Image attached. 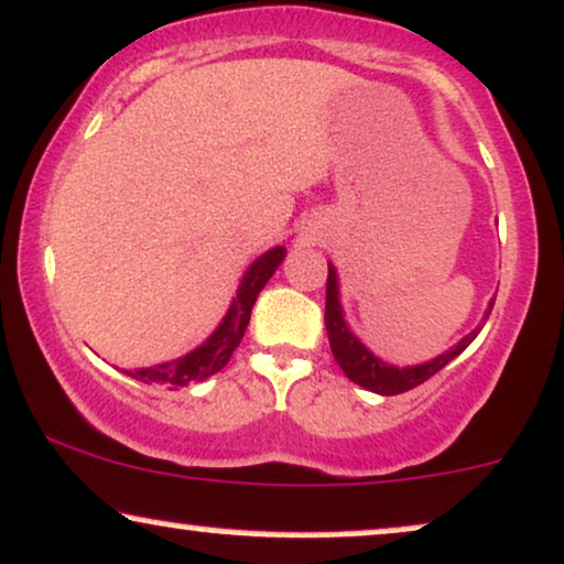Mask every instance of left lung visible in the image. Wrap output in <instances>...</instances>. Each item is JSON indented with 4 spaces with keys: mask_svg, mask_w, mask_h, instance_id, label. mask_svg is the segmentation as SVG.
I'll return each mask as SVG.
<instances>
[{
    "mask_svg": "<svg viewBox=\"0 0 564 564\" xmlns=\"http://www.w3.org/2000/svg\"><path fill=\"white\" fill-rule=\"evenodd\" d=\"M494 302H488L486 317L491 315ZM325 330H328L330 351H334L338 368L347 372L349 381H355L362 389L381 393V397H393V393H404L415 386L425 383L431 376H436L441 368L452 362L454 357L463 355L470 347L473 338L480 334V328L470 330L463 341H457L449 351L431 359V362L412 365V368H397V365H386L381 357H376L365 347L359 338L351 334L347 321H344L341 302H338V275L336 268L328 262V283H325Z\"/></svg>",
    "mask_w": 564,
    "mask_h": 564,
    "instance_id": "obj_1",
    "label": "left lung"
}]
</instances>
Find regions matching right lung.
Wrapping results in <instances>:
<instances>
[{
    "label": "right lung",
    "mask_w": 564,
    "mask_h": 564,
    "mask_svg": "<svg viewBox=\"0 0 564 564\" xmlns=\"http://www.w3.org/2000/svg\"><path fill=\"white\" fill-rule=\"evenodd\" d=\"M286 257V249L273 247L270 252L249 264V270L241 278V286L236 291L234 302L223 317V323L213 330V336L207 338L205 344L188 351L173 362L154 365V368H139V370H126V376L135 378L141 383H160L167 386V389H175V386H188L196 381H205V378L215 376L217 370H223L228 365L230 355H234L236 347L241 344L243 330H247L249 317H252V307L260 296L264 283L270 281V275L275 273L278 264Z\"/></svg>",
    "instance_id": "right-lung-1"
}]
</instances>
